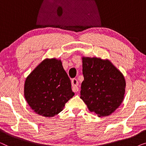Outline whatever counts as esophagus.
Here are the masks:
<instances>
[{"instance_id":"obj_1","label":"esophagus","mask_w":146,"mask_h":146,"mask_svg":"<svg viewBox=\"0 0 146 146\" xmlns=\"http://www.w3.org/2000/svg\"><path fill=\"white\" fill-rule=\"evenodd\" d=\"M72 82V90L74 92H77L78 91V82L77 79L73 78L71 81Z\"/></svg>"}]
</instances>
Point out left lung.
Wrapping results in <instances>:
<instances>
[{
	"mask_svg": "<svg viewBox=\"0 0 146 146\" xmlns=\"http://www.w3.org/2000/svg\"><path fill=\"white\" fill-rule=\"evenodd\" d=\"M80 98L98 117L111 114L122 103L125 80L122 73L109 60L82 57Z\"/></svg>",
	"mask_w": 146,
	"mask_h": 146,
	"instance_id": "obj_1",
	"label": "left lung"
}]
</instances>
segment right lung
<instances>
[{"instance_id": "1", "label": "right lung", "mask_w": 146, "mask_h": 146, "mask_svg": "<svg viewBox=\"0 0 146 146\" xmlns=\"http://www.w3.org/2000/svg\"><path fill=\"white\" fill-rule=\"evenodd\" d=\"M24 93L35 113L48 117L62 111L74 95L62 62L56 58L44 60L35 68L26 78Z\"/></svg>"}]
</instances>
